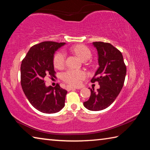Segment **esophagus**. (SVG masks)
Listing matches in <instances>:
<instances>
[{
	"instance_id": "esophagus-1",
	"label": "esophagus",
	"mask_w": 150,
	"mask_h": 150,
	"mask_svg": "<svg viewBox=\"0 0 150 150\" xmlns=\"http://www.w3.org/2000/svg\"><path fill=\"white\" fill-rule=\"evenodd\" d=\"M75 89H76V88L73 87H71V86H67V90L68 91H71V90H75Z\"/></svg>"
}]
</instances>
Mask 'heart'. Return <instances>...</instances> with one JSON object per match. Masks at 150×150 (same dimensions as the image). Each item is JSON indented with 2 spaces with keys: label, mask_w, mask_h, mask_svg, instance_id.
<instances>
[{
  "label": "heart",
  "mask_w": 150,
  "mask_h": 150,
  "mask_svg": "<svg viewBox=\"0 0 150 150\" xmlns=\"http://www.w3.org/2000/svg\"><path fill=\"white\" fill-rule=\"evenodd\" d=\"M71 51L74 52L81 60L85 61L90 59L91 52L87 47L83 45H77L71 48ZM66 54L63 51H59L54 57V65L57 69H62L65 62ZM87 77V74L83 71L69 69L62 74V79L71 86H79L82 81Z\"/></svg>",
  "instance_id": "obj_1"
}]
</instances>
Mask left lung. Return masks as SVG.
<instances>
[{
	"mask_svg": "<svg viewBox=\"0 0 150 150\" xmlns=\"http://www.w3.org/2000/svg\"><path fill=\"white\" fill-rule=\"evenodd\" d=\"M98 53V67L91 82L97 81L100 88L95 92L91 90V96L83 103L85 108L93 111L108 107L117 97L123 87L126 67L122 53L109 43H93Z\"/></svg>",
	"mask_w": 150,
	"mask_h": 150,
	"instance_id": "8db88e82",
	"label": "left lung"
}]
</instances>
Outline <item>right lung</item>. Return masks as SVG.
<instances>
[{
	"instance_id": "obj_1",
	"label": "right lung",
	"mask_w": 150,
	"mask_h": 150,
	"mask_svg": "<svg viewBox=\"0 0 150 150\" xmlns=\"http://www.w3.org/2000/svg\"><path fill=\"white\" fill-rule=\"evenodd\" d=\"M65 43L43 42L29 50L22 60L20 73L21 85L30 103L43 113H55L64 107L67 91L57 84L46 87V75L55 77L54 57Z\"/></svg>"
}]
</instances>
